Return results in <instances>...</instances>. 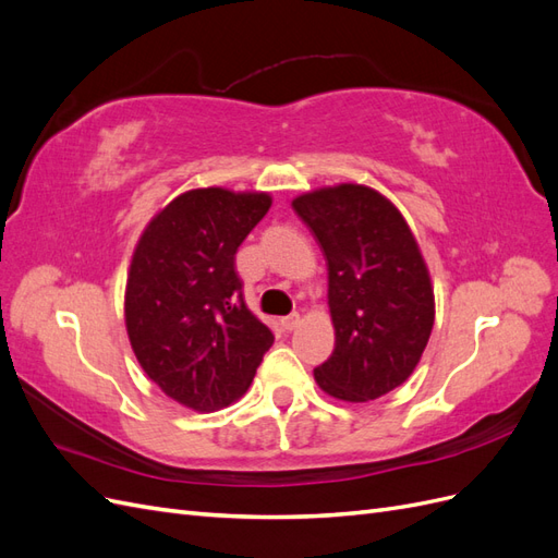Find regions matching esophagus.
<instances>
[{
	"instance_id": "obj_1",
	"label": "esophagus",
	"mask_w": 558,
	"mask_h": 558,
	"mask_svg": "<svg viewBox=\"0 0 558 558\" xmlns=\"http://www.w3.org/2000/svg\"><path fill=\"white\" fill-rule=\"evenodd\" d=\"M279 324H281L283 330H295L300 326V314L293 312L289 316H283V318H279Z\"/></svg>"
}]
</instances>
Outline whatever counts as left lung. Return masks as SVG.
Segmentation results:
<instances>
[{"label":"left lung","mask_w":558,"mask_h":558,"mask_svg":"<svg viewBox=\"0 0 558 558\" xmlns=\"http://www.w3.org/2000/svg\"><path fill=\"white\" fill-rule=\"evenodd\" d=\"M293 209L328 263L335 349L314 379L337 400H377L408 381L428 344L435 295L426 260L398 207L367 185L298 195Z\"/></svg>","instance_id":"8db88e82"}]
</instances>
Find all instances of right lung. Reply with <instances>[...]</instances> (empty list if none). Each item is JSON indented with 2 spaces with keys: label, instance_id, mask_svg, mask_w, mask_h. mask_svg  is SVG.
<instances>
[{
  "label": "right lung",
  "instance_id": "right-lung-1",
  "mask_svg": "<svg viewBox=\"0 0 558 558\" xmlns=\"http://www.w3.org/2000/svg\"><path fill=\"white\" fill-rule=\"evenodd\" d=\"M269 207V193L185 191L150 218L134 246L130 344L148 379L183 408L214 412L242 398L275 342L234 272V253Z\"/></svg>",
  "mask_w": 558,
  "mask_h": 558
}]
</instances>
